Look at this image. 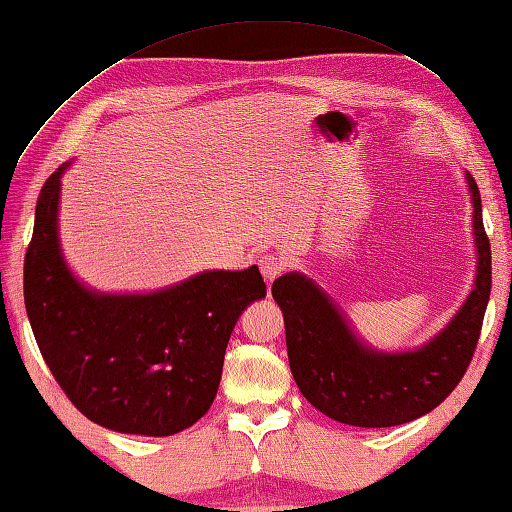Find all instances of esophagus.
Returning <instances> with one entry per match:
<instances>
[{
  "label": "esophagus",
  "mask_w": 512,
  "mask_h": 512,
  "mask_svg": "<svg viewBox=\"0 0 512 512\" xmlns=\"http://www.w3.org/2000/svg\"><path fill=\"white\" fill-rule=\"evenodd\" d=\"M257 264H259V270H262V275H264V279L268 281V284H270V281H273V279H277V277L286 270V262H284V259H281L279 255H273V253L259 257Z\"/></svg>",
  "instance_id": "1"
}]
</instances>
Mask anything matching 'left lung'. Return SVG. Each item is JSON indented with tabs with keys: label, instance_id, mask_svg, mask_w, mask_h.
<instances>
[{
	"label": "left lung",
	"instance_id": "left-lung-1",
	"mask_svg": "<svg viewBox=\"0 0 512 512\" xmlns=\"http://www.w3.org/2000/svg\"><path fill=\"white\" fill-rule=\"evenodd\" d=\"M466 182L473 195L475 288L447 328L420 350H369L306 275L290 273L273 281V297L284 312L292 376L301 394L328 418L367 429L396 427L436 409L466 374L493 281L480 189L471 173H466Z\"/></svg>",
	"mask_w": 512,
	"mask_h": 512
}]
</instances>
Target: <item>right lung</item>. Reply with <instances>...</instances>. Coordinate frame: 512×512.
<instances>
[{"mask_svg": "<svg viewBox=\"0 0 512 512\" xmlns=\"http://www.w3.org/2000/svg\"><path fill=\"white\" fill-rule=\"evenodd\" d=\"M61 165L41 187L24 259V301L43 361L85 418L173 436L217 394L239 314L266 297L257 266L211 270L154 295H99L65 266L57 237Z\"/></svg>", "mask_w": 512, "mask_h": 512, "instance_id": "add662e5", "label": "right lung"}]
</instances>
